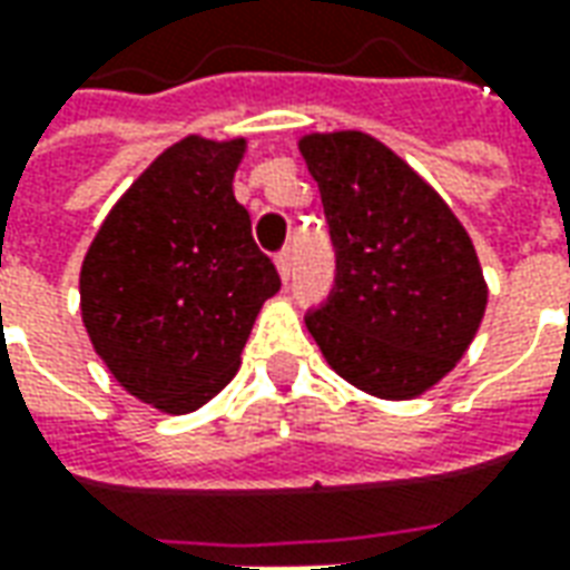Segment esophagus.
<instances>
[{"label": "esophagus", "mask_w": 570, "mask_h": 570, "mask_svg": "<svg viewBox=\"0 0 570 570\" xmlns=\"http://www.w3.org/2000/svg\"><path fill=\"white\" fill-rule=\"evenodd\" d=\"M274 265H277V274H281L284 281H289V272H293V249H281V253L274 256Z\"/></svg>", "instance_id": "obj_1"}]
</instances>
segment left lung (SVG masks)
Segmentation results:
<instances>
[{
    "label": "left lung",
    "mask_w": 570,
    "mask_h": 570,
    "mask_svg": "<svg viewBox=\"0 0 570 570\" xmlns=\"http://www.w3.org/2000/svg\"><path fill=\"white\" fill-rule=\"evenodd\" d=\"M298 149L335 247V286L305 314L308 333L360 391L424 394L464 357L485 314L473 240L449 204L370 134H308Z\"/></svg>",
    "instance_id": "8db88e82"
}]
</instances>
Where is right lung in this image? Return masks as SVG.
Instances as JSON below:
<instances>
[{
    "label": "right lung",
    "mask_w": 570,
    "mask_h": 570,
    "mask_svg": "<svg viewBox=\"0 0 570 570\" xmlns=\"http://www.w3.org/2000/svg\"><path fill=\"white\" fill-rule=\"evenodd\" d=\"M247 140L186 137L121 195L81 262V321L118 384L183 415L232 382L281 289L232 179Z\"/></svg>",
    "instance_id": "1"
}]
</instances>
